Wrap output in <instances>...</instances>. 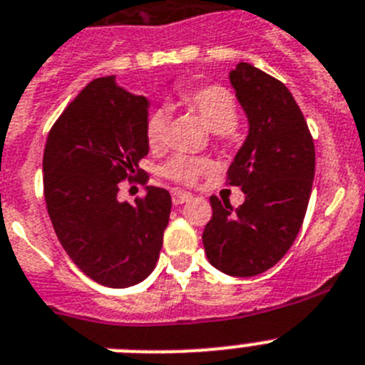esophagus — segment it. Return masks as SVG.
Returning <instances> with one entry per match:
<instances>
[{"instance_id": "34e87169", "label": "esophagus", "mask_w": 365, "mask_h": 365, "mask_svg": "<svg viewBox=\"0 0 365 365\" xmlns=\"http://www.w3.org/2000/svg\"><path fill=\"white\" fill-rule=\"evenodd\" d=\"M190 199H192V195H190V193H186V192H173L172 193V202L175 206L182 205V202L190 201Z\"/></svg>"}]
</instances>
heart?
<instances>
[{"label":"heart","mask_w":365,"mask_h":365,"mask_svg":"<svg viewBox=\"0 0 365 365\" xmlns=\"http://www.w3.org/2000/svg\"><path fill=\"white\" fill-rule=\"evenodd\" d=\"M182 104L195 111L201 120L214 133H228L237 124V106L234 96L221 86H205L182 95ZM170 130V111L166 108H157L146 118V140L153 151H160L168 144ZM210 170V163L205 157H188L180 155L164 166L163 173L177 185L192 186L201 175Z\"/></svg>","instance_id":"1"}]
</instances>
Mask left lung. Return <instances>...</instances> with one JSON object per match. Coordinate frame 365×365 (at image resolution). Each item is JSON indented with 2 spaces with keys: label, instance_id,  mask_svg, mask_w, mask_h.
<instances>
[{
  "label": "left lung",
  "instance_id": "obj_1",
  "mask_svg": "<svg viewBox=\"0 0 365 365\" xmlns=\"http://www.w3.org/2000/svg\"><path fill=\"white\" fill-rule=\"evenodd\" d=\"M228 78L248 120L228 168V185L243 190L245 202L232 208L212 195L202 245L215 269L248 278L276 265L294 243L311 197L314 143L285 83L247 62Z\"/></svg>",
  "mask_w": 365,
  "mask_h": 365
}]
</instances>
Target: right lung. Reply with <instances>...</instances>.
<instances>
[{"mask_svg": "<svg viewBox=\"0 0 365 365\" xmlns=\"http://www.w3.org/2000/svg\"><path fill=\"white\" fill-rule=\"evenodd\" d=\"M150 102L115 76L87 83L53 125L43 151V193L67 256L86 276L113 289L146 279L159 259L170 221L168 190L146 186L135 205L118 201V182L148 175Z\"/></svg>", "mask_w": 365, "mask_h": 365, "instance_id": "obj_1", "label": "right lung"}]
</instances>
